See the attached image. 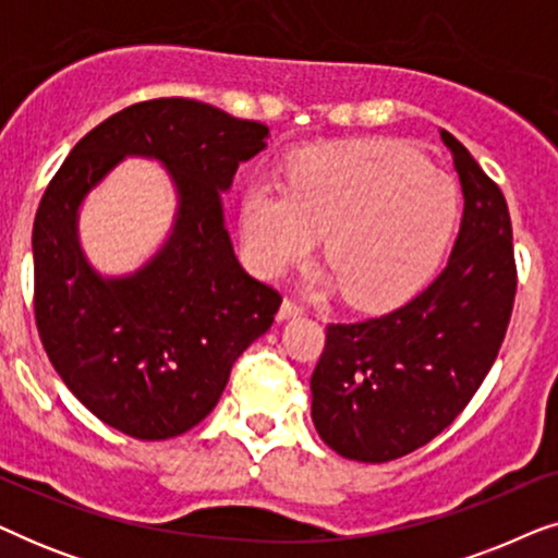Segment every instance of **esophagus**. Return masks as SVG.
<instances>
[{
    "label": "esophagus",
    "mask_w": 558,
    "mask_h": 558,
    "mask_svg": "<svg viewBox=\"0 0 558 558\" xmlns=\"http://www.w3.org/2000/svg\"><path fill=\"white\" fill-rule=\"evenodd\" d=\"M302 315H304V310L300 307V304H294L292 300L281 302V307H279V312H277L279 323H284V319H292V317H302Z\"/></svg>",
    "instance_id": "1"
}]
</instances>
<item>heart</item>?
Instances as JSON below:
<instances>
[{
  "instance_id": "heart-1",
  "label": "heart",
  "mask_w": 558,
  "mask_h": 558,
  "mask_svg": "<svg viewBox=\"0 0 558 558\" xmlns=\"http://www.w3.org/2000/svg\"><path fill=\"white\" fill-rule=\"evenodd\" d=\"M460 218V187L396 142L312 149L287 185L258 178L243 190V256L264 279L304 262L323 233L330 269L310 287H345L361 304L399 300L439 264Z\"/></svg>"
}]
</instances>
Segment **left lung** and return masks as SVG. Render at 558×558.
<instances>
[{
    "label": "left lung",
    "mask_w": 558,
    "mask_h": 558,
    "mask_svg": "<svg viewBox=\"0 0 558 558\" xmlns=\"http://www.w3.org/2000/svg\"><path fill=\"white\" fill-rule=\"evenodd\" d=\"M439 136L464 197L447 266L401 307L327 327L312 373V422L345 460L388 462L445 432L493 368L513 312L506 197L452 134Z\"/></svg>",
    "instance_id": "1"
}]
</instances>
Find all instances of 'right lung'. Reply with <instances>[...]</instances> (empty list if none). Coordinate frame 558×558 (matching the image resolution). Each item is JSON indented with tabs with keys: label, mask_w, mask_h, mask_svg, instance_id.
Returning <instances> with one entry per match:
<instances>
[{
	"label": "right lung",
	"mask_w": 558,
	"mask_h": 558,
	"mask_svg": "<svg viewBox=\"0 0 558 558\" xmlns=\"http://www.w3.org/2000/svg\"><path fill=\"white\" fill-rule=\"evenodd\" d=\"M269 129L190 98L113 113L75 144L33 226L35 319L52 368L90 414L134 439H172L216 409L231 365L274 323L281 296L248 277L223 193ZM157 161L175 216L129 275H101L80 246L85 197L123 161Z\"/></svg>",
	"instance_id": "1"
}]
</instances>
